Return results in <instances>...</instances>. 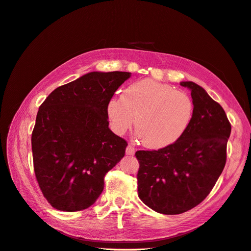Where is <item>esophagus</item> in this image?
I'll return each mask as SVG.
<instances>
[{
    "mask_svg": "<svg viewBox=\"0 0 251 251\" xmlns=\"http://www.w3.org/2000/svg\"><path fill=\"white\" fill-rule=\"evenodd\" d=\"M134 151H136V150H134V147L131 144H129L126 147V155L132 156V155H134Z\"/></svg>",
    "mask_w": 251,
    "mask_h": 251,
    "instance_id": "esophagus-1",
    "label": "esophagus"
}]
</instances>
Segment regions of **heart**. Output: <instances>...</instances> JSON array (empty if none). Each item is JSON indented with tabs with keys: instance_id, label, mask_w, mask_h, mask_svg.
I'll use <instances>...</instances> for the list:
<instances>
[{
	"instance_id": "1",
	"label": "heart",
	"mask_w": 251,
	"mask_h": 251,
	"mask_svg": "<svg viewBox=\"0 0 251 251\" xmlns=\"http://www.w3.org/2000/svg\"><path fill=\"white\" fill-rule=\"evenodd\" d=\"M107 113L113 130L124 133L133 124L141 142L151 150L164 149L182 137L193 117L189 96L153 79L128 86L120 99H111Z\"/></svg>"
}]
</instances>
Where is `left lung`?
I'll return each mask as SVG.
<instances>
[{"instance_id":"1","label":"left lung","mask_w":251,"mask_h":251,"mask_svg":"<svg viewBox=\"0 0 251 251\" xmlns=\"http://www.w3.org/2000/svg\"><path fill=\"white\" fill-rule=\"evenodd\" d=\"M193 117L174 144L138 151V194L158 213L174 215L196 207L209 195L226 164L231 125L223 107L193 81Z\"/></svg>"}]
</instances>
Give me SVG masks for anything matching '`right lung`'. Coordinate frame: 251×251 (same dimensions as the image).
Returning <instances> with one entry per match:
<instances>
[{"label": "right lung", "instance_id": "1", "mask_svg": "<svg viewBox=\"0 0 251 251\" xmlns=\"http://www.w3.org/2000/svg\"><path fill=\"white\" fill-rule=\"evenodd\" d=\"M128 72H90L60 86L42 102L31 133L34 171L53 208L75 212L92 205L107 173L127 142L109 129L107 104Z\"/></svg>", "mask_w": 251, "mask_h": 251}]
</instances>
